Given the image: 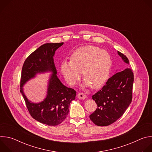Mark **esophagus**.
<instances>
[{"mask_svg":"<svg viewBox=\"0 0 152 152\" xmlns=\"http://www.w3.org/2000/svg\"><path fill=\"white\" fill-rule=\"evenodd\" d=\"M77 98L79 99H80V100H83V99H85L86 98V96L83 93H79L77 94Z\"/></svg>","mask_w":152,"mask_h":152,"instance_id":"34e87169","label":"esophagus"}]
</instances>
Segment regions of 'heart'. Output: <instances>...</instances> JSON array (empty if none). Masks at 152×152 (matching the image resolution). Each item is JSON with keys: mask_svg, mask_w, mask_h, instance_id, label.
<instances>
[{"mask_svg": "<svg viewBox=\"0 0 152 152\" xmlns=\"http://www.w3.org/2000/svg\"><path fill=\"white\" fill-rule=\"evenodd\" d=\"M113 66V59L107 51L101 48L87 46L75 50L71 60H64L60 72L66 82L72 86L77 83L82 74L85 76L82 86H92L98 89L104 85L110 77Z\"/></svg>", "mask_w": 152, "mask_h": 152, "instance_id": "1", "label": "heart"}]
</instances>
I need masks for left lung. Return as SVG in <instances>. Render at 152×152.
Wrapping results in <instances>:
<instances>
[{"label": "left lung", "instance_id": "1", "mask_svg": "<svg viewBox=\"0 0 152 152\" xmlns=\"http://www.w3.org/2000/svg\"><path fill=\"white\" fill-rule=\"evenodd\" d=\"M117 53L129 65L127 58L118 51ZM133 83L134 73L131 69L115 73L102 89L92 96L97 108L90 115V120L97 126H105L121 117L132 102Z\"/></svg>", "mask_w": 152, "mask_h": 152}]
</instances>
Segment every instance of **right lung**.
Instances as JSON below:
<instances>
[{
	"label": "right lung",
	"instance_id": "1",
	"mask_svg": "<svg viewBox=\"0 0 152 152\" xmlns=\"http://www.w3.org/2000/svg\"><path fill=\"white\" fill-rule=\"evenodd\" d=\"M63 44L64 42L46 43L41 46L27 58L21 71L20 93L28 110L32 118L49 126H57L66 119L70 104L76 95V91L62 84L56 75L53 56L56 50ZM46 72L51 73L46 97L40 102H32L25 95L23 86L37 74Z\"/></svg>",
	"mask_w": 152,
	"mask_h": 152
}]
</instances>
